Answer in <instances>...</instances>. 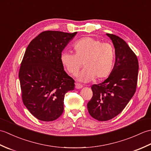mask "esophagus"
<instances>
[{"label": "esophagus", "instance_id": "esophagus-1", "mask_svg": "<svg viewBox=\"0 0 151 151\" xmlns=\"http://www.w3.org/2000/svg\"><path fill=\"white\" fill-rule=\"evenodd\" d=\"M82 87H83L82 84H79V83H76V84H75V88H76V89H81V88H82Z\"/></svg>", "mask_w": 151, "mask_h": 151}]
</instances>
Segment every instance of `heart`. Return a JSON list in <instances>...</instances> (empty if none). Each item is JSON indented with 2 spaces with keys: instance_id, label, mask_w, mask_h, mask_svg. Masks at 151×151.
<instances>
[{
  "instance_id": "1",
  "label": "heart",
  "mask_w": 151,
  "mask_h": 151,
  "mask_svg": "<svg viewBox=\"0 0 151 151\" xmlns=\"http://www.w3.org/2000/svg\"><path fill=\"white\" fill-rule=\"evenodd\" d=\"M75 54L63 52L60 60L62 65L71 75H77L83 65L85 67L78 76L79 81L89 82L108 77L114 68L115 51L111 45L86 37L73 45Z\"/></svg>"
}]
</instances>
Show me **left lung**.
<instances>
[{
	"label": "left lung",
	"mask_w": 151,
	"mask_h": 151,
	"mask_svg": "<svg viewBox=\"0 0 151 151\" xmlns=\"http://www.w3.org/2000/svg\"><path fill=\"white\" fill-rule=\"evenodd\" d=\"M115 47V62L108 78L91 86L93 97L87 104L89 114L100 121L111 119L123 110L136 90L139 64L125 41L106 34Z\"/></svg>",
	"instance_id": "8db88e82"
}]
</instances>
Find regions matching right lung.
<instances>
[{"mask_svg": "<svg viewBox=\"0 0 151 151\" xmlns=\"http://www.w3.org/2000/svg\"><path fill=\"white\" fill-rule=\"evenodd\" d=\"M77 32L48 30L31 41L19 72L23 104L37 119L52 121L63 111L64 96L75 88L60 57Z\"/></svg>", "mask_w": 151, "mask_h": 151, "instance_id": "right-lung-1", "label": "right lung"}]
</instances>
